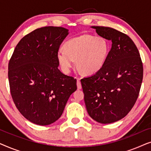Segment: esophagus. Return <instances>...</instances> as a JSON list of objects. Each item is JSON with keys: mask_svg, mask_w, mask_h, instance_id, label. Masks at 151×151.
Wrapping results in <instances>:
<instances>
[{"mask_svg": "<svg viewBox=\"0 0 151 151\" xmlns=\"http://www.w3.org/2000/svg\"><path fill=\"white\" fill-rule=\"evenodd\" d=\"M77 86H78V89L82 88V84H81V82H80V80L79 78H78L77 79Z\"/></svg>", "mask_w": 151, "mask_h": 151, "instance_id": "obj_1", "label": "esophagus"}]
</instances>
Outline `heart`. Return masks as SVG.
I'll return each instance as SVG.
<instances>
[{
    "mask_svg": "<svg viewBox=\"0 0 151 151\" xmlns=\"http://www.w3.org/2000/svg\"><path fill=\"white\" fill-rule=\"evenodd\" d=\"M64 49L57 52V60L65 73H69L74 65L86 75L98 72L104 66L110 47L106 39L91 34L70 39L64 44Z\"/></svg>",
    "mask_w": 151,
    "mask_h": 151,
    "instance_id": "obj_1",
    "label": "heart"
}]
</instances>
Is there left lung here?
<instances>
[{
  "instance_id": "obj_1",
  "label": "left lung",
  "mask_w": 151,
  "mask_h": 151,
  "mask_svg": "<svg viewBox=\"0 0 151 151\" xmlns=\"http://www.w3.org/2000/svg\"><path fill=\"white\" fill-rule=\"evenodd\" d=\"M91 27L111 40L112 46L102 69L80 81L88 115L99 123L110 124L124 117L135 104L143 65L137 47L127 35L107 27Z\"/></svg>"
}]
</instances>
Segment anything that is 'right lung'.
Masks as SVG:
<instances>
[{"label":"right lung","instance_id":"1","mask_svg":"<svg viewBox=\"0 0 151 151\" xmlns=\"http://www.w3.org/2000/svg\"><path fill=\"white\" fill-rule=\"evenodd\" d=\"M61 27H44L24 36L8 66L11 95L16 108L31 122L46 126L63 114L76 79L58 69L57 52L69 34Z\"/></svg>","mask_w":151,"mask_h":151}]
</instances>
